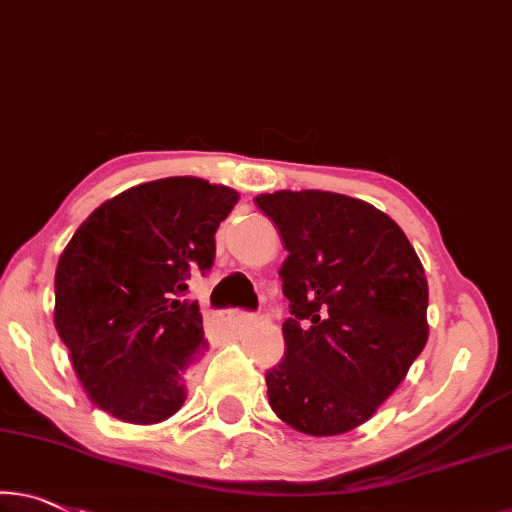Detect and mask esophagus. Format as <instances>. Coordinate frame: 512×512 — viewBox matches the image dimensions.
<instances>
[{
	"label": "esophagus",
	"instance_id": "esophagus-1",
	"mask_svg": "<svg viewBox=\"0 0 512 512\" xmlns=\"http://www.w3.org/2000/svg\"><path fill=\"white\" fill-rule=\"evenodd\" d=\"M228 321L235 325H251L256 321V316L247 314V311H231V314H228Z\"/></svg>",
	"mask_w": 512,
	"mask_h": 512
}]
</instances>
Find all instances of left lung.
<instances>
[{
    "instance_id": "obj_1",
    "label": "left lung",
    "mask_w": 512,
    "mask_h": 512,
    "mask_svg": "<svg viewBox=\"0 0 512 512\" xmlns=\"http://www.w3.org/2000/svg\"><path fill=\"white\" fill-rule=\"evenodd\" d=\"M288 251L286 353L265 374L272 411L302 434L369 420L427 344V279L402 228L358 198L274 191L254 198Z\"/></svg>"
}]
</instances>
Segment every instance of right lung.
I'll return each mask as SVG.
<instances>
[{
  "label": "right lung",
  "instance_id": "1",
  "mask_svg": "<svg viewBox=\"0 0 512 512\" xmlns=\"http://www.w3.org/2000/svg\"><path fill=\"white\" fill-rule=\"evenodd\" d=\"M238 191L164 177L110 198L66 244L55 272V328L87 397L152 425L180 411L207 348L189 279L214 263V233Z\"/></svg>",
  "mask_w": 512,
  "mask_h": 512
}]
</instances>
